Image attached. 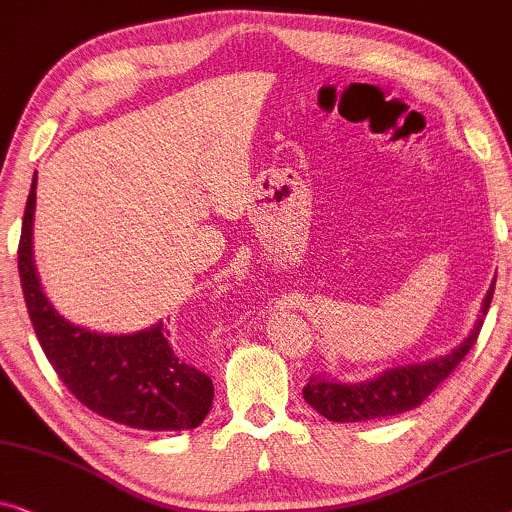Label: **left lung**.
<instances>
[{"instance_id":"1","label":"left lung","mask_w":512,"mask_h":512,"mask_svg":"<svg viewBox=\"0 0 512 512\" xmlns=\"http://www.w3.org/2000/svg\"><path fill=\"white\" fill-rule=\"evenodd\" d=\"M494 283L496 276L489 285L485 299H482L480 315L475 320L471 334L450 352L436 359H427V362L392 366V369H385L373 378L359 380V383H343V380L331 378L327 373H315L304 387L306 403L331 422L380 420V417L399 415L417 408L455 371V366L473 348L487 308L492 304Z\"/></svg>"}]
</instances>
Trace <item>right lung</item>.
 I'll return each instance as SVG.
<instances>
[{
	"label": "right lung",
	"instance_id": "right-lung-1",
	"mask_svg": "<svg viewBox=\"0 0 512 512\" xmlns=\"http://www.w3.org/2000/svg\"><path fill=\"white\" fill-rule=\"evenodd\" d=\"M37 178L27 197L18 271L27 313L48 362L92 413L141 431H185L204 422L213 403L206 373L178 359L162 320L132 334H102L55 311L34 264Z\"/></svg>",
	"mask_w": 512,
	"mask_h": 512
}]
</instances>
